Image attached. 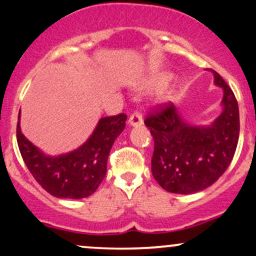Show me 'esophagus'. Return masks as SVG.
Masks as SVG:
<instances>
[{"mask_svg": "<svg viewBox=\"0 0 256 256\" xmlns=\"http://www.w3.org/2000/svg\"><path fill=\"white\" fill-rule=\"evenodd\" d=\"M144 124V118H142V114L135 112L132 115L128 118V125L130 126H140Z\"/></svg>", "mask_w": 256, "mask_h": 256, "instance_id": "34e87169", "label": "esophagus"}]
</instances>
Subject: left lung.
<instances>
[{
	"mask_svg": "<svg viewBox=\"0 0 256 256\" xmlns=\"http://www.w3.org/2000/svg\"><path fill=\"white\" fill-rule=\"evenodd\" d=\"M223 88V112L209 126L186 122L174 102L161 105L144 118L154 141L151 171L164 190L190 194L208 188L226 172L239 140V108L233 90L210 70Z\"/></svg>",
	"mask_w": 256,
	"mask_h": 256,
	"instance_id": "obj_1",
	"label": "left lung"
}]
</instances>
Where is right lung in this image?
Segmentation results:
<instances>
[{
    "label": "right lung",
    "mask_w": 256,
    "mask_h": 256,
    "mask_svg": "<svg viewBox=\"0 0 256 256\" xmlns=\"http://www.w3.org/2000/svg\"><path fill=\"white\" fill-rule=\"evenodd\" d=\"M18 114L17 142L26 166L49 194L56 198L92 196L106 174L108 157L118 136L125 128L128 116L118 114L100 118L94 132L79 148L60 156H47L20 131Z\"/></svg>",
    "instance_id": "add662e5"
}]
</instances>
